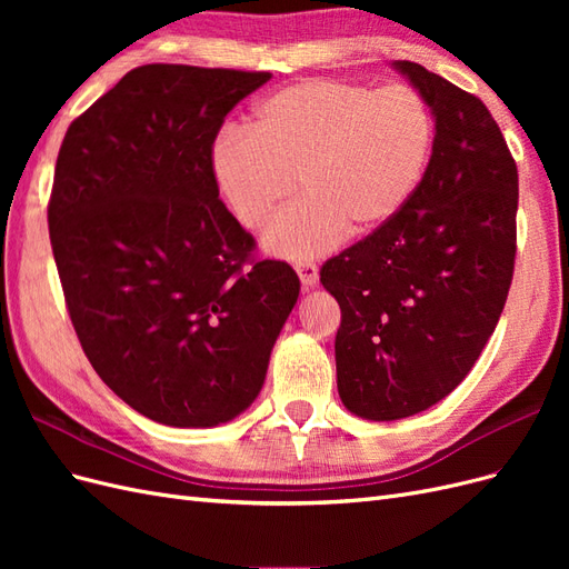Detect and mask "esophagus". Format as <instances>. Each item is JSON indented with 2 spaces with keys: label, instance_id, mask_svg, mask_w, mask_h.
<instances>
[{
  "label": "esophagus",
  "instance_id": "esophagus-1",
  "mask_svg": "<svg viewBox=\"0 0 569 569\" xmlns=\"http://www.w3.org/2000/svg\"><path fill=\"white\" fill-rule=\"evenodd\" d=\"M297 274L303 287H316L318 284V266L311 261L297 263Z\"/></svg>",
  "mask_w": 569,
  "mask_h": 569
}]
</instances>
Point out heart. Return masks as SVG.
Here are the masks:
<instances>
[{"label": "heart", "mask_w": 569, "mask_h": 569, "mask_svg": "<svg viewBox=\"0 0 569 569\" xmlns=\"http://www.w3.org/2000/svg\"><path fill=\"white\" fill-rule=\"evenodd\" d=\"M435 147V118L406 84L301 80L256 101L249 130L230 128L211 149L220 197L244 228L295 192L261 237L268 253L311 258L343 234L385 230L416 197Z\"/></svg>", "instance_id": "obj_1"}]
</instances>
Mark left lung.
Masks as SVG:
<instances>
[{"instance_id":"obj_1","label":"left lung","mask_w":569,"mask_h":569,"mask_svg":"<svg viewBox=\"0 0 569 569\" xmlns=\"http://www.w3.org/2000/svg\"><path fill=\"white\" fill-rule=\"evenodd\" d=\"M391 68L432 111V159L399 218L320 270L341 308L339 399L375 422L432 408L468 377L503 313L518 216V168L489 109L420 63Z\"/></svg>"}]
</instances>
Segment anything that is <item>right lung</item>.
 Instances as JSON below:
<instances>
[{
	"label": "right lung",
	"instance_id": "obj_1",
	"mask_svg": "<svg viewBox=\"0 0 569 569\" xmlns=\"http://www.w3.org/2000/svg\"><path fill=\"white\" fill-rule=\"evenodd\" d=\"M270 73L149 63L76 118L49 237L78 339L104 385L168 427L230 422L261 393L297 306L282 261L218 199L211 149Z\"/></svg>",
	"mask_w": 569,
	"mask_h": 569
}]
</instances>
